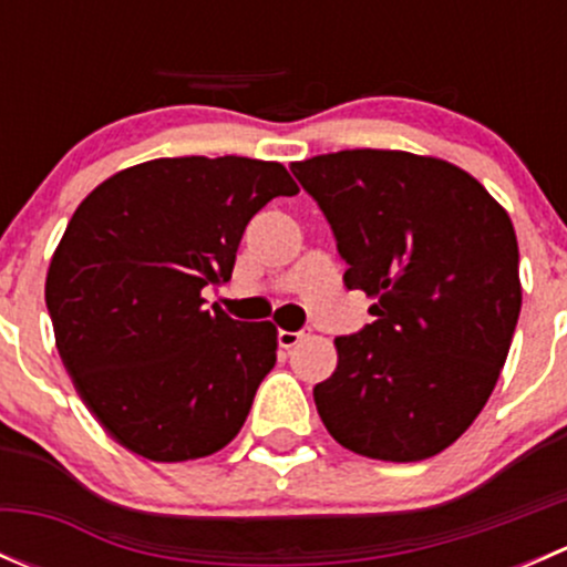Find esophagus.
Segmentation results:
<instances>
[{"mask_svg":"<svg viewBox=\"0 0 567 567\" xmlns=\"http://www.w3.org/2000/svg\"><path fill=\"white\" fill-rule=\"evenodd\" d=\"M277 340H279V346L282 348H296L299 346L301 340H305V331H285V329H279L277 331Z\"/></svg>","mask_w":567,"mask_h":567,"instance_id":"1","label":"esophagus"}]
</instances>
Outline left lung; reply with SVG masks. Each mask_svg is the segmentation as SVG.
Segmentation results:
<instances>
[{"label":"left lung","mask_w":567,"mask_h":567,"mask_svg":"<svg viewBox=\"0 0 567 567\" xmlns=\"http://www.w3.org/2000/svg\"><path fill=\"white\" fill-rule=\"evenodd\" d=\"M373 323L337 337L316 384L326 431L351 453L409 463L455 442L483 411L522 312L511 216L472 175L400 151L296 162Z\"/></svg>","instance_id":"8db88e82"}]
</instances>
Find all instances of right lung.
<instances>
[{
	"label": "right lung",
	"mask_w": 567,
	"mask_h": 567,
	"mask_svg": "<svg viewBox=\"0 0 567 567\" xmlns=\"http://www.w3.org/2000/svg\"><path fill=\"white\" fill-rule=\"evenodd\" d=\"M299 192L277 162L183 156L136 164L76 208L45 277L56 351L114 442L173 463L238 436L277 364V329L205 307L249 219Z\"/></svg>",
	"instance_id": "add662e5"
}]
</instances>
